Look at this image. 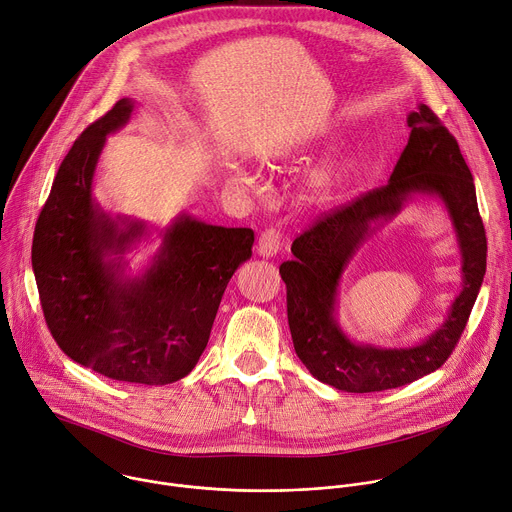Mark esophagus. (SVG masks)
Listing matches in <instances>:
<instances>
[{
    "instance_id": "esophagus-1",
    "label": "esophagus",
    "mask_w": 512,
    "mask_h": 512,
    "mask_svg": "<svg viewBox=\"0 0 512 512\" xmlns=\"http://www.w3.org/2000/svg\"><path fill=\"white\" fill-rule=\"evenodd\" d=\"M280 244H282V234L278 230L270 228V230L262 232V236L258 240V246H256V252L262 258H272L280 250Z\"/></svg>"
}]
</instances>
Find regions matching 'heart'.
<instances>
[{
    "instance_id": "heart-1",
    "label": "heart",
    "mask_w": 512,
    "mask_h": 512,
    "mask_svg": "<svg viewBox=\"0 0 512 512\" xmlns=\"http://www.w3.org/2000/svg\"><path fill=\"white\" fill-rule=\"evenodd\" d=\"M359 171V159L355 155H341L325 159L313 165L300 181V197L311 206H325V203L341 197ZM246 181V175H238Z\"/></svg>"
}]
</instances>
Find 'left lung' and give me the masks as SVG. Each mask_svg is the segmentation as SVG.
Returning a JSON list of instances; mask_svg holds the SVG:
<instances>
[{
    "label": "left lung",
    "mask_w": 512,
    "mask_h": 512,
    "mask_svg": "<svg viewBox=\"0 0 512 512\" xmlns=\"http://www.w3.org/2000/svg\"><path fill=\"white\" fill-rule=\"evenodd\" d=\"M410 139L387 185L323 218L292 242L280 264L288 327L298 359L321 383L371 393L412 383L446 363L486 272V236L472 173L456 139L426 105L407 115ZM418 196L438 198L463 256V290L440 328L418 344L385 348L351 340L338 323V286L356 252Z\"/></svg>",
    "instance_id": "obj_1"
}]
</instances>
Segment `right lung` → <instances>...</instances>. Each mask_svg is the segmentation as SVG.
Returning <instances> with one entry per match:
<instances>
[{"label": "right lung", "instance_id": "obj_1", "mask_svg": "<svg viewBox=\"0 0 512 512\" xmlns=\"http://www.w3.org/2000/svg\"><path fill=\"white\" fill-rule=\"evenodd\" d=\"M135 105L121 98L74 141L36 224L32 268L48 329L72 361L109 379L167 385L197 365L230 278L252 256L254 232L183 212L131 272L127 254L153 228L102 210L92 183L107 137L131 121Z\"/></svg>", "mask_w": 512, "mask_h": 512}]
</instances>
